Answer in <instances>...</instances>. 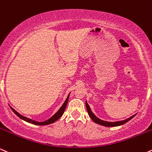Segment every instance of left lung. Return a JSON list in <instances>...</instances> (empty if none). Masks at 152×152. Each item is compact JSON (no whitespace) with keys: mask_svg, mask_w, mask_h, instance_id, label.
Masks as SVG:
<instances>
[{"mask_svg":"<svg viewBox=\"0 0 152 152\" xmlns=\"http://www.w3.org/2000/svg\"><path fill=\"white\" fill-rule=\"evenodd\" d=\"M85 104H86V108H87V112H88V115H89V116H90V118L92 119V121H93V122H94L95 123H97V124H100V125H102V126H117L122 125V124H125L126 122H127L128 121H129L130 119H132L133 117H134L135 115H134L132 116V117H130L129 118L124 119V120H122V121H119V122H107V121L102 120V119H99L98 117H97L95 115H94L93 112H92V110H91V109L90 107V106H89V104H87V101L85 102Z\"/></svg>","mask_w":152,"mask_h":152,"instance_id":"1","label":"left lung"}]
</instances>
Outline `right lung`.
Listing matches in <instances>:
<instances>
[{
    "mask_svg": "<svg viewBox=\"0 0 152 152\" xmlns=\"http://www.w3.org/2000/svg\"><path fill=\"white\" fill-rule=\"evenodd\" d=\"M69 94H68V96H67V99H65V102L63 103V104L62 105V107L59 109V110L58 112H56V113L54 115H53L52 117H50V119H47V120L44 121V122H37V121H35V120H33V119H29L28 118V117H24V116L21 115L20 114H19L18 112H16L15 110H14L13 108L11 107H10V109L12 110V112H14V113L16 115L18 116V117H20L21 119H23V120L26 121V122H28V123H31V124H35V125H48V124H52V123L55 122V121H57L58 119L60 118L61 116L63 115L64 112H65V110L66 108V107H67V102H68V99H69Z\"/></svg>",
    "mask_w": 152,
    "mask_h": 152,
    "instance_id": "obj_1",
    "label": "right lung"
}]
</instances>
